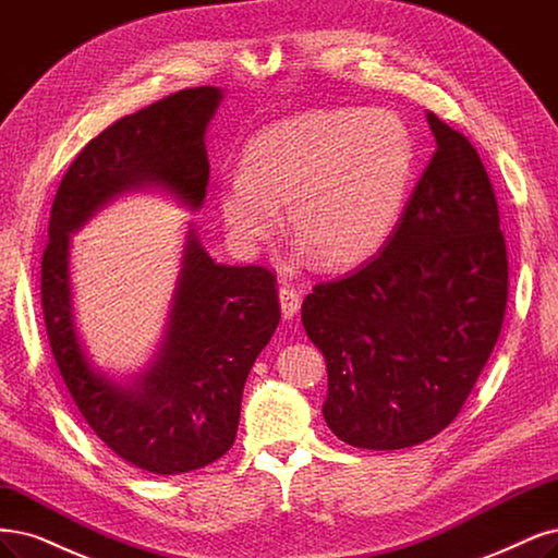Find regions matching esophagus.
<instances>
[{"label": "esophagus", "instance_id": "1", "mask_svg": "<svg viewBox=\"0 0 558 558\" xmlns=\"http://www.w3.org/2000/svg\"><path fill=\"white\" fill-rule=\"evenodd\" d=\"M279 304H281V316L291 320L300 312L302 298L293 286H281L279 288Z\"/></svg>", "mask_w": 558, "mask_h": 558}]
</instances>
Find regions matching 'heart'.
Instances as JSON below:
<instances>
[{"label": "heart", "instance_id": "obj_1", "mask_svg": "<svg viewBox=\"0 0 558 558\" xmlns=\"http://www.w3.org/2000/svg\"><path fill=\"white\" fill-rule=\"evenodd\" d=\"M413 163L411 133L392 112H302L246 143L242 172L219 182V213L240 246L256 248L279 233L286 205L323 265H353L392 233Z\"/></svg>", "mask_w": 558, "mask_h": 558}]
</instances>
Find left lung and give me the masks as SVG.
I'll return each instance as SVG.
<instances>
[{
  "label": "left lung",
  "instance_id": "obj_1",
  "mask_svg": "<svg viewBox=\"0 0 558 558\" xmlns=\"http://www.w3.org/2000/svg\"><path fill=\"white\" fill-rule=\"evenodd\" d=\"M427 120L436 151L380 256L302 302L306 337L328 362L325 422L364 450L444 432L506 316L508 248L485 163L464 133Z\"/></svg>",
  "mask_w": 558,
  "mask_h": 558
}]
</instances>
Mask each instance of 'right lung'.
Masks as SVG:
<instances>
[{
	"label": "right lung",
	"instance_id": "add662e5",
	"mask_svg": "<svg viewBox=\"0 0 558 558\" xmlns=\"http://www.w3.org/2000/svg\"><path fill=\"white\" fill-rule=\"evenodd\" d=\"M219 101L217 87L182 89L94 136L57 189L41 258L46 332L75 407L114 454L157 475L203 469L235 444L246 376L281 318L277 277L263 265H219L189 230L161 353L124 390L94 374L75 335L69 233L141 184L198 209L209 182L205 129Z\"/></svg>",
	"mask_w": 558,
	"mask_h": 558
}]
</instances>
